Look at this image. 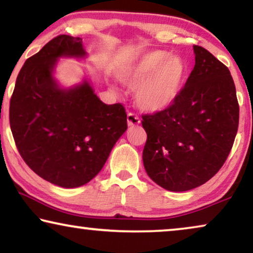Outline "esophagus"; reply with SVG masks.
<instances>
[{
    "label": "esophagus",
    "mask_w": 253,
    "mask_h": 253,
    "mask_svg": "<svg viewBox=\"0 0 253 253\" xmlns=\"http://www.w3.org/2000/svg\"><path fill=\"white\" fill-rule=\"evenodd\" d=\"M126 121H127V126H138V124L140 123V119L136 115V114H133V113L127 114Z\"/></svg>",
    "instance_id": "34e87169"
}]
</instances>
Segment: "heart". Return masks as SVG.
Wrapping results in <instances>:
<instances>
[{"label": "heart", "mask_w": 253, "mask_h": 253, "mask_svg": "<svg viewBox=\"0 0 253 253\" xmlns=\"http://www.w3.org/2000/svg\"><path fill=\"white\" fill-rule=\"evenodd\" d=\"M188 65L167 50L155 49L141 55L121 76L124 84L136 87V101L145 112L157 113L170 107L181 94Z\"/></svg>", "instance_id": "1"}]
</instances>
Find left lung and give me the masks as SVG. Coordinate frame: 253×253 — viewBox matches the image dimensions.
Instances as JSON below:
<instances>
[{
    "label": "left lung",
    "instance_id": "left-lung-1",
    "mask_svg": "<svg viewBox=\"0 0 253 253\" xmlns=\"http://www.w3.org/2000/svg\"><path fill=\"white\" fill-rule=\"evenodd\" d=\"M196 64L169 108L141 115L147 175L169 191H188L213 177L226 162L238 129L240 106L229 69L193 46Z\"/></svg>",
    "mask_w": 253,
    "mask_h": 253
}]
</instances>
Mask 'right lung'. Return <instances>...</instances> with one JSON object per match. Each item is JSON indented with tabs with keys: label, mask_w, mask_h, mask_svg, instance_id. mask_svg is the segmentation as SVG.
I'll list each match as a JSON object with an SVG mask.
<instances>
[{
	"label": "right lung",
	"mask_w": 253,
	"mask_h": 253,
	"mask_svg": "<svg viewBox=\"0 0 253 253\" xmlns=\"http://www.w3.org/2000/svg\"><path fill=\"white\" fill-rule=\"evenodd\" d=\"M85 55L82 38H54L27 58L10 99V127L20 157L37 175L62 188L95 177L127 127L123 105L103 103L87 82L69 89L57 85V58Z\"/></svg>",
	"instance_id": "right-lung-1"
}]
</instances>
